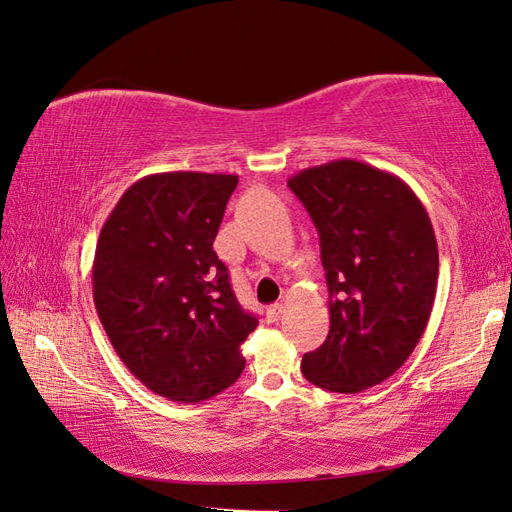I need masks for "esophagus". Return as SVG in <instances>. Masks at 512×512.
Masks as SVG:
<instances>
[{
    "instance_id": "esophagus-1",
    "label": "esophagus",
    "mask_w": 512,
    "mask_h": 512,
    "mask_svg": "<svg viewBox=\"0 0 512 512\" xmlns=\"http://www.w3.org/2000/svg\"><path fill=\"white\" fill-rule=\"evenodd\" d=\"M281 314H284V306H281V303H273V306L266 310V321L277 323L281 319Z\"/></svg>"
}]
</instances>
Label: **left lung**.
Returning a JSON list of instances; mask_svg holds the SVG:
<instances>
[{"label":"left lung","instance_id":"1","mask_svg":"<svg viewBox=\"0 0 512 512\" xmlns=\"http://www.w3.org/2000/svg\"><path fill=\"white\" fill-rule=\"evenodd\" d=\"M319 231L330 332L303 354L312 385L356 394L387 380L427 330L438 242L407 182L361 160H332L288 180Z\"/></svg>","mask_w":512,"mask_h":512}]
</instances>
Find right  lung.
<instances>
[{
	"instance_id": "1",
	"label": "right lung",
	"mask_w": 512,
	"mask_h": 512,
	"mask_svg": "<svg viewBox=\"0 0 512 512\" xmlns=\"http://www.w3.org/2000/svg\"><path fill=\"white\" fill-rule=\"evenodd\" d=\"M235 187L231 173H151L121 195L96 244L103 328L129 372L173 402L231 387L246 365L239 347L257 328L213 250Z\"/></svg>"
}]
</instances>
